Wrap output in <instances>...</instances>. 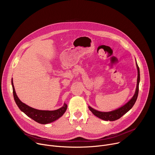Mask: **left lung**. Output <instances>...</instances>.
Returning a JSON list of instances; mask_svg holds the SVG:
<instances>
[{"label": "left lung", "mask_w": 155, "mask_h": 155, "mask_svg": "<svg viewBox=\"0 0 155 155\" xmlns=\"http://www.w3.org/2000/svg\"><path fill=\"white\" fill-rule=\"evenodd\" d=\"M136 65H137V87H136V92L134 93V95L133 97H132V99L128 101L125 105L121 107L120 108L113 110V111L111 112H99L98 110H96L90 106L88 107L89 109L90 110V111L97 117L105 120V121H115L117 120L119 118H120L123 115H124L126 113H127L131 108L133 107L134 105L138 96V93H139V82H140V71H139V68L136 62Z\"/></svg>", "instance_id": "left-lung-1"}]
</instances>
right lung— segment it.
<instances>
[{"instance_id": "right-lung-1", "label": "right lung", "mask_w": 155, "mask_h": 155, "mask_svg": "<svg viewBox=\"0 0 155 155\" xmlns=\"http://www.w3.org/2000/svg\"><path fill=\"white\" fill-rule=\"evenodd\" d=\"M12 84L13 87L14 99L19 108L27 116H28L38 123L45 124L52 123L62 117L66 111V110H67L68 105L65 103L64 104V105L60 108L55 110H52V111H50V110H40L32 108L27 105L25 103L22 102L17 96L15 90L13 79L12 81Z\"/></svg>"}]
</instances>
